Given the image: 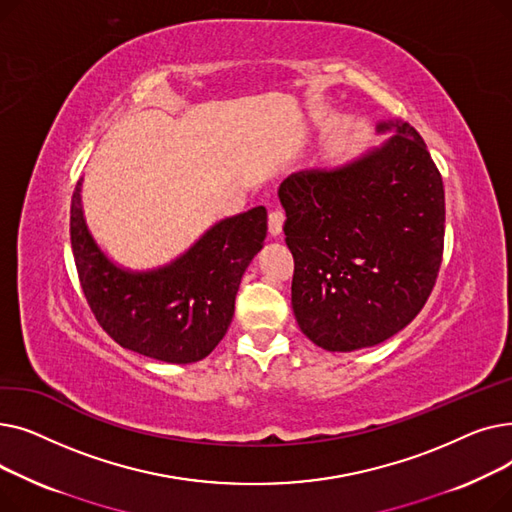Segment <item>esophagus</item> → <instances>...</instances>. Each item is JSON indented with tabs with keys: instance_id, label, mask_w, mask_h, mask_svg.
Returning <instances> with one entry per match:
<instances>
[{
	"instance_id": "obj_1",
	"label": "esophagus",
	"mask_w": 512,
	"mask_h": 512,
	"mask_svg": "<svg viewBox=\"0 0 512 512\" xmlns=\"http://www.w3.org/2000/svg\"><path fill=\"white\" fill-rule=\"evenodd\" d=\"M284 220H286L284 209H272L270 211V218H267V226H270V234L272 236H278L282 232Z\"/></svg>"
}]
</instances>
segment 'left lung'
I'll list each match as a JSON object with an SVG mask.
<instances>
[{
  "mask_svg": "<svg viewBox=\"0 0 512 512\" xmlns=\"http://www.w3.org/2000/svg\"><path fill=\"white\" fill-rule=\"evenodd\" d=\"M378 128L396 132L353 164L297 172L278 191L292 309L326 351L375 346L411 324L442 265V174L411 124Z\"/></svg>",
  "mask_w": 512,
  "mask_h": 512,
  "instance_id": "left-lung-1",
  "label": "left lung"
}]
</instances>
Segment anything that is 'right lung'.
Returning <instances> with one entry per match:
<instances>
[{
	"mask_svg": "<svg viewBox=\"0 0 512 512\" xmlns=\"http://www.w3.org/2000/svg\"><path fill=\"white\" fill-rule=\"evenodd\" d=\"M267 234L265 207L215 224L195 247L155 272L116 267L95 245L76 184L70 242L78 282L97 324L120 346L166 363L205 359L224 338L234 299Z\"/></svg>",
	"mask_w": 512,
	"mask_h": 512,
	"instance_id": "obj_1",
	"label": "right lung"
}]
</instances>
